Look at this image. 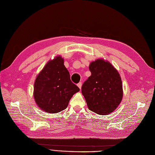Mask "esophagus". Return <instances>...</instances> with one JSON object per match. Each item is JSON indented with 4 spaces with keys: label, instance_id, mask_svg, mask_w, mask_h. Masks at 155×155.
Returning <instances> with one entry per match:
<instances>
[{
    "label": "esophagus",
    "instance_id": "obj_1",
    "mask_svg": "<svg viewBox=\"0 0 155 155\" xmlns=\"http://www.w3.org/2000/svg\"><path fill=\"white\" fill-rule=\"evenodd\" d=\"M78 87L81 89V86H82V83H81V82H79V83H78Z\"/></svg>",
    "mask_w": 155,
    "mask_h": 155
}]
</instances>
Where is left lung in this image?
I'll return each mask as SVG.
<instances>
[{"instance_id": "1", "label": "left lung", "mask_w": 155, "mask_h": 155, "mask_svg": "<svg viewBox=\"0 0 155 155\" xmlns=\"http://www.w3.org/2000/svg\"><path fill=\"white\" fill-rule=\"evenodd\" d=\"M89 70L91 76L81 87L88 108L98 114H109L116 110L122 100L120 75L110 63L102 59L91 63Z\"/></svg>"}]
</instances>
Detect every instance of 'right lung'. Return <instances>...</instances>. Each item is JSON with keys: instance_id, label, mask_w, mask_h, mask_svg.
<instances>
[{"instance_id": "obj_1", "label": "right lung", "mask_w": 155, "mask_h": 155, "mask_svg": "<svg viewBox=\"0 0 155 155\" xmlns=\"http://www.w3.org/2000/svg\"><path fill=\"white\" fill-rule=\"evenodd\" d=\"M79 91L78 86L70 80L63 58L59 55L50 60L37 75L34 97L41 109L54 114L66 109L72 96Z\"/></svg>"}]
</instances>
